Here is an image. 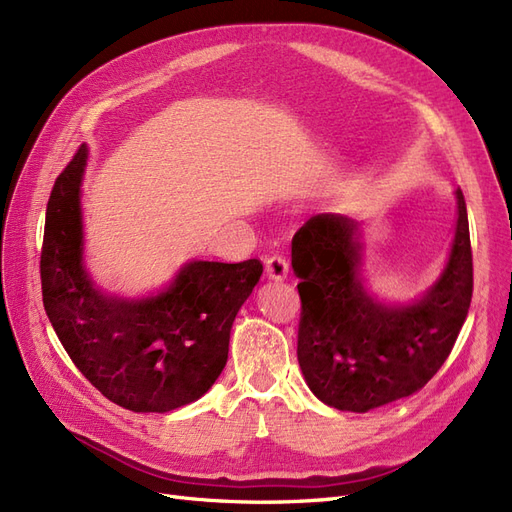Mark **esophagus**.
<instances>
[{
    "label": "esophagus",
    "mask_w": 512,
    "mask_h": 512,
    "mask_svg": "<svg viewBox=\"0 0 512 512\" xmlns=\"http://www.w3.org/2000/svg\"><path fill=\"white\" fill-rule=\"evenodd\" d=\"M267 275L271 280H286L288 277V260L280 254H273L267 258Z\"/></svg>",
    "instance_id": "obj_1"
}]
</instances>
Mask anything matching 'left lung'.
Listing matches in <instances>:
<instances>
[{"label":"left lung","instance_id":"1","mask_svg":"<svg viewBox=\"0 0 512 512\" xmlns=\"http://www.w3.org/2000/svg\"><path fill=\"white\" fill-rule=\"evenodd\" d=\"M457 194L455 239L425 297L389 305L363 286L356 222L318 213L292 237L301 320L297 356L327 406L367 412L410 397L438 374L466 322L474 275L466 200Z\"/></svg>","mask_w":512,"mask_h":512}]
</instances>
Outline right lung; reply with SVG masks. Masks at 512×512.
Instances as JSON below:
<instances>
[{
	"instance_id": "1",
	"label": "right lung",
	"mask_w": 512,
	"mask_h": 512,
	"mask_svg": "<svg viewBox=\"0 0 512 512\" xmlns=\"http://www.w3.org/2000/svg\"><path fill=\"white\" fill-rule=\"evenodd\" d=\"M85 145L61 170L46 205L42 301L72 363L113 404L170 412L203 397L228 359L230 329L262 262L194 260L153 297L102 294L83 267Z\"/></svg>"
}]
</instances>
